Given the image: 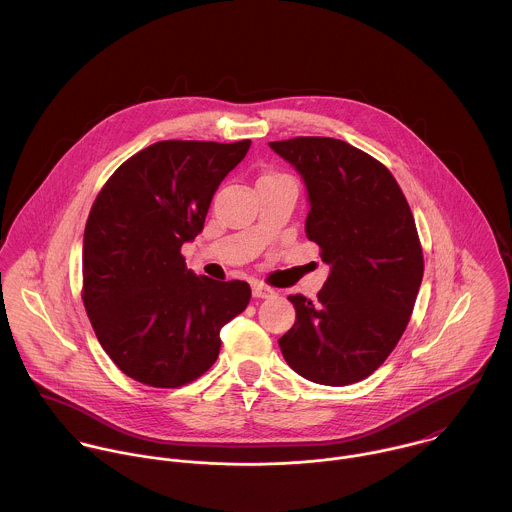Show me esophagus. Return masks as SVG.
I'll use <instances>...</instances> for the list:
<instances>
[{"mask_svg": "<svg viewBox=\"0 0 512 512\" xmlns=\"http://www.w3.org/2000/svg\"><path fill=\"white\" fill-rule=\"evenodd\" d=\"M274 290L262 282H252V295L258 297V299H266V297H272Z\"/></svg>", "mask_w": 512, "mask_h": 512, "instance_id": "obj_1", "label": "esophagus"}]
</instances>
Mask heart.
Returning a JSON list of instances; mask_svg holds the SVG:
<instances>
[{"mask_svg": "<svg viewBox=\"0 0 512 512\" xmlns=\"http://www.w3.org/2000/svg\"><path fill=\"white\" fill-rule=\"evenodd\" d=\"M272 177H288L284 173H278V171H270V173H264L260 179H272Z\"/></svg>", "mask_w": 512, "mask_h": 512, "instance_id": "heart-1", "label": "heart"}]
</instances>
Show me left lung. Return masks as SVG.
Returning a JSON list of instances; mask_svg holds the SVG:
<instances>
[{
	"label": "left lung",
	"mask_w": 512,
	"mask_h": 512,
	"mask_svg": "<svg viewBox=\"0 0 512 512\" xmlns=\"http://www.w3.org/2000/svg\"><path fill=\"white\" fill-rule=\"evenodd\" d=\"M270 147L305 181V234L331 274L311 301L301 293L278 341L303 378L345 386L370 376L398 345L424 276L410 205L378 159L335 138L299 136Z\"/></svg>",
	"instance_id": "1"
}]
</instances>
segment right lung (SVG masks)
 <instances>
[{"mask_svg": "<svg viewBox=\"0 0 512 512\" xmlns=\"http://www.w3.org/2000/svg\"><path fill=\"white\" fill-rule=\"evenodd\" d=\"M248 147L157 142L126 159L94 199L82 303L106 355L146 386L179 388L205 374L219 357L220 329L252 297L246 282L195 276L181 254Z\"/></svg>", "mask_w": 512, "mask_h": 512, "instance_id": "1", "label": "right lung"}]
</instances>
